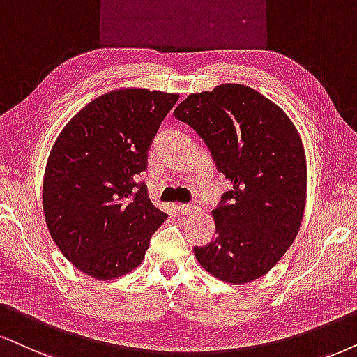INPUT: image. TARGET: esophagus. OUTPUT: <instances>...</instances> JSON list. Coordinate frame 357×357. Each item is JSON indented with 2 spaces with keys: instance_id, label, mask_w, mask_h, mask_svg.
Wrapping results in <instances>:
<instances>
[{
  "instance_id": "esophagus-1",
  "label": "esophagus",
  "mask_w": 357,
  "mask_h": 357,
  "mask_svg": "<svg viewBox=\"0 0 357 357\" xmlns=\"http://www.w3.org/2000/svg\"><path fill=\"white\" fill-rule=\"evenodd\" d=\"M179 212H181L183 215H188V214H192L194 211H196V206H192V204H179Z\"/></svg>"
}]
</instances>
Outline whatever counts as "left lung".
Listing matches in <instances>:
<instances>
[{"mask_svg":"<svg viewBox=\"0 0 357 357\" xmlns=\"http://www.w3.org/2000/svg\"><path fill=\"white\" fill-rule=\"evenodd\" d=\"M174 116L199 135L215 169L232 184L212 211L215 238L194 247L197 261L227 283L264 277L303 219L306 163L295 125L272 100L241 84L191 93Z\"/></svg>","mask_w":357,"mask_h":357,"instance_id":"obj_1","label":"left lung"}]
</instances>
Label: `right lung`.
I'll return each mask as SVG.
<instances>
[{
    "label": "right lung",
    "instance_id": "obj_1",
    "mask_svg": "<svg viewBox=\"0 0 357 357\" xmlns=\"http://www.w3.org/2000/svg\"><path fill=\"white\" fill-rule=\"evenodd\" d=\"M178 93L120 89L87 103L49 155L43 207L67 260L98 280L132 272L168 215L143 183L148 150Z\"/></svg>",
    "mask_w": 357,
    "mask_h": 357
}]
</instances>
